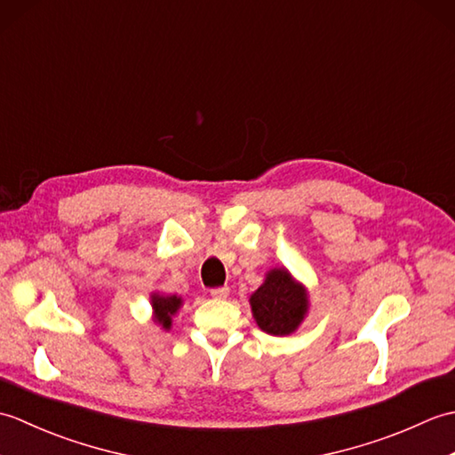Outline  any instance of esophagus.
<instances>
[{"instance_id":"1","label":"esophagus","mask_w":455,"mask_h":455,"mask_svg":"<svg viewBox=\"0 0 455 455\" xmlns=\"http://www.w3.org/2000/svg\"><path fill=\"white\" fill-rule=\"evenodd\" d=\"M211 297H212V299H227V297H228V287H215V289H211Z\"/></svg>"}]
</instances>
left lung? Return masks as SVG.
Instances as JSON below:
<instances>
[{
	"mask_svg": "<svg viewBox=\"0 0 455 455\" xmlns=\"http://www.w3.org/2000/svg\"><path fill=\"white\" fill-rule=\"evenodd\" d=\"M256 324L264 332L287 336L295 332L308 311L307 289L285 267H274L266 282L250 295Z\"/></svg>",
	"mask_w": 455,
	"mask_h": 455,
	"instance_id": "obj_1",
	"label": "left lung"
}]
</instances>
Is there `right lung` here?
Instances as JSON below:
<instances>
[{"instance_id": "add662e5", "label": "right lung", "mask_w": 455, "mask_h": 455, "mask_svg": "<svg viewBox=\"0 0 455 455\" xmlns=\"http://www.w3.org/2000/svg\"><path fill=\"white\" fill-rule=\"evenodd\" d=\"M150 303H152V311H154V323H158L164 331H168V328L172 326V316L180 311L183 301L178 295L152 293Z\"/></svg>"}]
</instances>
